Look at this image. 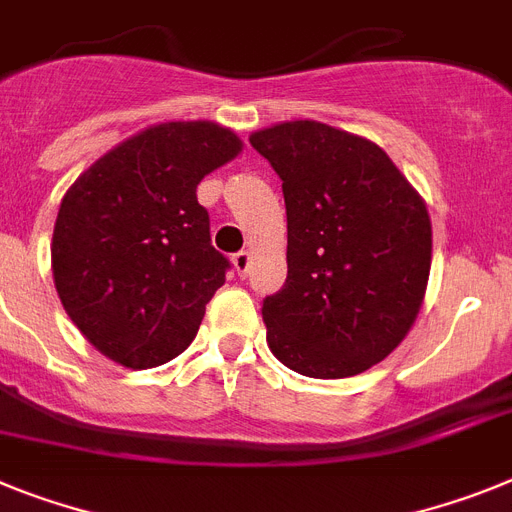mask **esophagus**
Wrapping results in <instances>:
<instances>
[{
  "label": "esophagus",
  "instance_id": "obj_1",
  "mask_svg": "<svg viewBox=\"0 0 512 512\" xmlns=\"http://www.w3.org/2000/svg\"><path fill=\"white\" fill-rule=\"evenodd\" d=\"M233 269L238 272V277H246L248 269H251V253L240 251L233 256Z\"/></svg>",
  "mask_w": 512,
  "mask_h": 512
}]
</instances>
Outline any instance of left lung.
Masks as SVG:
<instances>
[{
    "label": "left lung",
    "instance_id": "1",
    "mask_svg": "<svg viewBox=\"0 0 512 512\" xmlns=\"http://www.w3.org/2000/svg\"><path fill=\"white\" fill-rule=\"evenodd\" d=\"M282 178L287 282L264 300L266 344L308 378H349L386 360L425 303V199L370 139L313 119L253 131Z\"/></svg>",
    "mask_w": 512,
    "mask_h": 512
}]
</instances>
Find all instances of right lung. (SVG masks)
Listing matches in <instances>:
<instances>
[{
    "label": "right lung",
    "mask_w": 512,
    "mask_h": 512,
    "mask_svg": "<svg viewBox=\"0 0 512 512\" xmlns=\"http://www.w3.org/2000/svg\"><path fill=\"white\" fill-rule=\"evenodd\" d=\"M243 152L217 121H163L100 155L61 199L51 272L67 316L116 365L157 368L194 342L227 259L196 186Z\"/></svg>",
    "instance_id": "add662e5"
}]
</instances>
